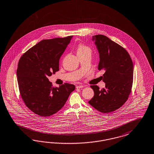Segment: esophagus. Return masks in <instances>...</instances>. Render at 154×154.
Returning a JSON list of instances; mask_svg holds the SVG:
<instances>
[{"label":"esophagus","mask_w":154,"mask_h":154,"mask_svg":"<svg viewBox=\"0 0 154 154\" xmlns=\"http://www.w3.org/2000/svg\"><path fill=\"white\" fill-rule=\"evenodd\" d=\"M84 88L83 85H77L76 86L77 89H80V88Z\"/></svg>","instance_id":"obj_1"}]
</instances>
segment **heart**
I'll return each mask as SVG.
<instances>
[{
  "label": "heart",
  "mask_w": 154,
  "mask_h": 154,
  "mask_svg": "<svg viewBox=\"0 0 154 154\" xmlns=\"http://www.w3.org/2000/svg\"><path fill=\"white\" fill-rule=\"evenodd\" d=\"M76 51H77V55H84L88 53H91L92 52L91 49L89 46L84 44H79L77 46Z\"/></svg>",
  "instance_id": "obj_1"
}]
</instances>
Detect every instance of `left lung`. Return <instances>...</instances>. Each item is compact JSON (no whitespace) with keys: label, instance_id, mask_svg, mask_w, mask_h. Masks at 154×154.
I'll list each match as a JSON object with an SVG mask.
<instances>
[{"label":"left lung","instance_id":"8db88e82","mask_svg":"<svg viewBox=\"0 0 154 154\" xmlns=\"http://www.w3.org/2000/svg\"><path fill=\"white\" fill-rule=\"evenodd\" d=\"M100 55L98 69L104 70L105 88L91 85L94 96L89 104L106 113L120 108L127 101L133 83L134 65L127 51L103 35L93 36Z\"/></svg>","mask_w":154,"mask_h":154}]
</instances>
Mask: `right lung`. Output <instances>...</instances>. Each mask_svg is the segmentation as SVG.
<instances>
[{"label":"right lung","mask_w":154,"mask_h":154,"mask_svg":"<svg viewBox=\"0 0 154 154\" xmlns=\"http://www.w3.org/2000/svg\"><path fill=\"white\" fill-rule=\"evenodd\" d=\"M73 36L44 39L20 57L17 70L19 89L25 105L42 117L51 116L66 103L75 86L53 87L48 77L59 70V60Z\"/></svg>","instance_id":"add662e5"}]
</instances>
